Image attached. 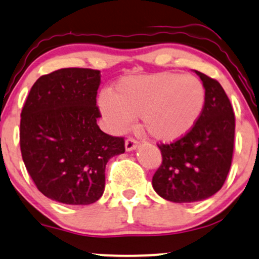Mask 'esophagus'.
<instances>
[{
	"instance_id": "obj_1",
	"label": "esophagus",
	"mask_w": 259,
	"mask_h": 259,
	"mask_svg": "<svg viewBox=\"0 0 259 259\" xmlns=\"http://www.w3.org/2000/svg\"><path fill=\"white\" fill-rule=\"evenodd\" d=\"M139 146V141L134 139V137H127L125 140V150L126 152H130V150H134L137 148Z\"/></svg>"
}]
</instances>
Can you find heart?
<instances>
[{"mask_svg":"<svg viewBox=\"0 0 259 259\" xmlns=\"http://www.w3.org/2000/svg\"><path fill=\"white\" fill-rule=\"evenodd\" d=\"M204 101V86L194 75L155 73L122 78L111 97L100 98L99 106L114 132L125 130L140 116L149 136L172 142L194 127Z\"/></svg>","mask_w":259,"mask_h":259,"instance_id":"heart-1","label":"heart"}]
</instances>
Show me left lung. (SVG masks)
<instances>
[{"mask_svg": "<svg viewBox=\"0 0 259 259\" xmlns=\"http://www.w3.org/2000/svg\"><path fill=\"white\" fill-rule=\"evenodd\" d=\"M205 90L202 114L190 132L158 145L162 162L153 176L156 194L176 203L198 202L217 194L227 178L234 148L235 118L224 88L196 70Z\"/></svg>", "mask_w": 259, "mask_h": 259, "instance_id": "1", "label": "left lung"}]
</instances>
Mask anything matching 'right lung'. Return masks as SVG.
<instances>
[{"label":"right lung","instance_id":"1","mask_svg":"<svg viewBox=\"0 0 259 259\" xmlns=\"http://www.w3.org/2000/svg\"><path fill=\"white\" fill-rule=\"evenodd\" d=\"M100 71L63 68L35 81L21 111L20 149L28 175L47 197L64 204L97 202L110 158L124 137L98 126Z\"/></svg>","mask_w":259,"mask_h":259}]
</instances>
